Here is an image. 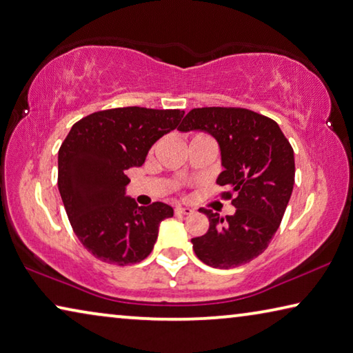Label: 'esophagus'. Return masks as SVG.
<instances>
[{
    "mask_svg": "<svg viewBox=\"0 0 353 353\" xmlns=\"http://www.w3.org/2000/svg\"><path fill=\"white\" fill-rule=\"evenodd\" d=\"M174 214L176 215H192L193 214V209H190V207H182V205H177L174 207Z\"/></svg>",
    "mask_w": 353,
    "mask_h": 353,
    "instance_id": "esophagus-1",
    "label": "esophagus"
}]
</instances>
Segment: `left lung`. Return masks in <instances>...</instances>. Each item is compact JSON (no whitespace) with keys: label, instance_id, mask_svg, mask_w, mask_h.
Listing matches in <instances>:
<instances>
[{"label":"left lung","instance_id":"8db88e82","mask_svg":"<svg viewBox=\"0 0 353 353\" xmlns=\"http://www.w3.org/2000/svg\"><path fill=\"white\" fill-rule=\"evenodd\" d=\"M177 130H203L216 139L225 168L216 183L231 188L223 196L236 207L226 218L201 209L209 229L192 239L194 253L214 268L247 264L264 253L286 212L295 177L292 146L275 121L245 108H193Z\"/></svg>","mask_w":353,"mask_h":353}]
</instances>
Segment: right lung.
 Instances as JSON below:
<instances>
[{
	"label": "right lung",
	"mask_w": 353,
	"mask_h": 353,
	"mask_svg": "<svg viewBox=\"0 0 353 353\" xmlns=\"http://www.w3.org/2000/svg\"><path fill=\"white\" fill-rule=\"evenodd\" d=\"M181 110H103L78 121L58 152V188L75 236L89 253L114 265L150 254L171 205H138L125 196L127 170L141 166L157 139L174 130Z\"/></svg>",
	"instance_id": "add662e5"
}]
</instances>
